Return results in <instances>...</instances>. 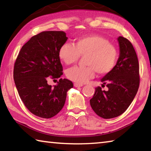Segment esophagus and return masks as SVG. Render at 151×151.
Returning a JSON list of instances; mask_svg holds the SVG:
<instances>
[{
	"mask_svg": "<svg viewBox=\"0 0 151 151\" xmlns=\"http://www.w3.org/2000/svg\"><path fill=\"white\" fill-rule=\"evenodd\" d=\"M74 86H75V87H81V86H83V85L82 84H78V83H74Z\"/></svg>",
	"mask_w": 151,
	"mask_h": 151,
	"instance_id": "1",
	"label": "esophagus"
}]
</instances>
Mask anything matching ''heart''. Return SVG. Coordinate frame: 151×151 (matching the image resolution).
I'll return each instance as SVG.
<instances>
[{
    "mask_svg": "<svg viewBox=\"0 0 151 151\" xmlns=\"http://www.w3.org/2000/svg\"><path fill=\"white\" fill-rule=\"evenodd\" d=\"M85 66H75L66 71L72 81L83 84L93 78L95 72L101 75L112 72L116 65L119 52L115 46L101 35H87L75 39V45L65 42L58 50V57L66 65L76 63L86 55Z\"/></svg>",
    "mask_w": 151,
    "mask_h": 151,
    "instance_id": "heart-1",
    "label": "heart"
}]
</instances>
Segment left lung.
Segmentation results:
<instances>
[{
    "label": "left lung",
    "instance_id": "obj_1",
    "mask_svg": "<svg viewBox=\"0 0 151 151\" xmlns=\"http://www.w3.org/2000/svg\"><path fill=\"white\" fill-rule=\"evenodd\" d=\"M118 40L120 56L116 65L101 80L108 90L103 91L101 86L96 87L90 100L94 112L106 119L114 118L126 111L140 84L139 64L133 46L123 37H119Z\"/></svg>",
    "mask_w": 151,
    "mask_h": 151
}]
</instances>
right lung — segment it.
Wrapping results in <instances>:
<instances>
[{
  "instance_id": "right-lung-1",
  "label": "right lung",
  "mask_w": 151,
  "mask_h": 151,
  "mask_svg": "<svg viewBox=\"0 0 151 151\" xmlns=\"http://www.w3.org/2000/svg\"><path fill=\"white\" fill-rule=\"evenodd\" d=\"M67 39L64 31H42L22 46L15 60L13 78L20 99L31 113L41 118L57 114L65 105L66 92L73 87L66 78H60L54 87L47 83L63 74L58 50Z\"/></svg>"
}]
</instances>
